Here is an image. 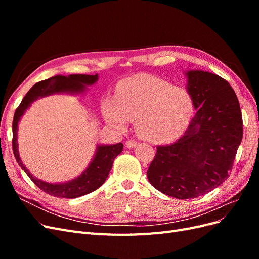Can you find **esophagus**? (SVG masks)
<instances>
[{
	"mask_svg": "<svg viewBox=\"0 0 259 259\" xmlns=\"http://www.w3.org/2000/svg\"><path fill=\"white\" fill-rule=\"evenodd\" d=\"M136 146H137V143L134 142V140H128V142H126L127 148H135Z\"/></svg>",
	"mask_w": 259,
	"mask_h": 259,
	"instance_id": "esophagus-1",
	"label": "esophagus"
}]
</instances>
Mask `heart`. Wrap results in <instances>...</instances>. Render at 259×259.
<instances>
[{
    "mask_svg": "<svg viewBox=\"0 0 259 259\" xmlns=\"http://www.w3.org/2000/svg\"><path fill=\"white\" fill-rule=\"evenodd\" d=\"M190 93L159 77L134 75L116 86L114 97H106L101 111L106 123L117 132L135 120L137 134L151 143H166L183 134L190 122Z\"/></svg>",
    "mask_w": 259,
    "mask_h": 259,
    "instance_id": "heart-1",
    "label": "heart"
}]
</instances>
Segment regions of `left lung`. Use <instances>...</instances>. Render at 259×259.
<instances>
[{
	"label": "left lung",
	"instance_id": "8db88e82",
	"mask_svg": "<svg viewBox=\"0 0 259 259\" xmlns=\"http://www.w3.org/2000/svg\"><path fill=\"white\" fill-rule=\"evenodd\" d=\"M185 75L197 111L184 136L156 148L147 171L155 189L180 200L205 194L229 177L243 136L240 104L230 84L203 70Z\"/></svg>",
	"mask_w": 259,
	"mask_h": 259
}]
</instances>
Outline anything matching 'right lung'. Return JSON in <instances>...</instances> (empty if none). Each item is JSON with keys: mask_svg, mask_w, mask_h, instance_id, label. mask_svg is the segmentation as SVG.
Segmentation results:
<instances>
[{"mask_svg": "<svg viewBox=\"0 0 259 259\" xmlns=\"http://www.w3.org/2000/svg\"><path fill=\"white\" fill-rule=\"evenodd\" d=\"M98 81V74H70L67 76L56 75L34 84L23 97L14 115L13 121V151L19 166L26 171L30 179L44 192L53 197L74 199L95 191L103 185L110 173L114 159L123 150V144L97 145L96 151L82 173L75 178L65 183H49L33 176L23 165L18 150V124L22 115L32 105L33 101L54 94H69V95H83L88 92V86H92Z\"/></svg>", "mask_w": 259, "mask_h": 259, "instance_id": "right-lung-1", "label": "right lung"}]
</instances>
